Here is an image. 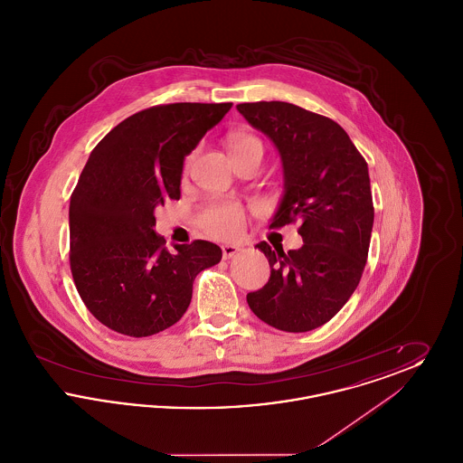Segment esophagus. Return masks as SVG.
<instances>
[{
    "label": "esophagus",
    "instance_id": "esophagus-1",
    "mask_svg": "<svg viewBox=\"0 0 463 463\" xmlns=\"http://www.w3.org/2000/svg\"><path fill=\"white\" fill-rule=\"evenodd\" d=\"M240 250H241V248H240L238 244H223V246H222V255H223V259L227 260V259H232Z\"/></svg>",
    "mask_w": 463,
    "mask_h": 463
}]
</instances>
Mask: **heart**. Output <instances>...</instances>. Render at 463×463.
<instances>
[{"instance_id":"obj_1","label":"heart","mask_w":463,"mask_h":463,"mask_svg":"<svg viewBox=\"0 0 463 463\" xmlns=\"http://www.w3.org/2000/svg\"><path fill=\"white\" fill-rule=\"evenodd\" d=\"M253 146L262 147V144L253 137H248V135H232L231 137V153L242 151V149H248ZM199 223L212 236H217L222 240H232V238L240 236L244 217H242L241 208L236 204H215V206L206 208L201 213Z\"/></svg>"}]
</instances>
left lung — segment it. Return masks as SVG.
<instances>
[{"instance_id": "1", "label": "left lung", "mask_w": 463, "mask_h": 463, "mask_svg": "<svg viewBox=\"0 0 463 463\" xmlns=\"http://www.w3.org/2000/svg\"><path fill=\"white\" fill-rule=\"evenodd\" d=\"M274 144L283 168V196L270 227L300 222L298 250L264 251L270 278L246 295L253 314L278 330L323 326L359 285L373 229L368 165L330 118L288 102L236 106Z\"/></svg>"}]
</instances>
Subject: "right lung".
<instances>
[{"label": "right lung", "instance_id": "1", "mask_svg": "<svg viewBox=\"0 0 463 463\" xmlns=\"http://www.w3.org/2000/svg\"><path fill=\"white\" fill-rule=\"evenodd\" d=\"M232 108L168 104L140 110L91 151L69 204L71 270L90 312L110 330L149 336L170 328L201 270L219 264L210 241L174 244L155 231L165 199H180L185 156Z\"/></svg>", "mask_w": 463, "mask_h": 463}]
</instances>
